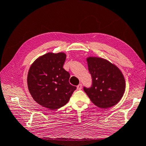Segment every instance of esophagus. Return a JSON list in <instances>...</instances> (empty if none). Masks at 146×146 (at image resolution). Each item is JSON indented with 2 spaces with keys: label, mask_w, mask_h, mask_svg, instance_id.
Segmentation results:
<instances>
[{
  "label": "esophagus",
  "mask_w": 146,
  "mask_h": 146,
  "mask_svg": "<svg viewBox=\"0 0 146 146\" xmlns=\"http://www.w3.org/2000/svg\"><path fill=\"white\" fill-rule=\"evenodd\" d=\"M82 88V85L80 84H79L78 86H77V89L78 90H81Z\"/></svg>",
  "instance_id": "obj_1"
}]
</instances>
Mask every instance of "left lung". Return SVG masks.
<instances>
[{
  "label": "left lung",
  "instance_id": "obj_1",
  "mask_svg": "<svg viewBox=\"0 0 146 146\" xmlns=\"http://www.w3.org/2000/svg\"><path fill=\"white\" fill-rule=\"evenodd\" d=\"M92 76L90 88L84 87L90 101L99 108L107 109L116 104L123 96L125 80L119 68L108 60L97 57L87 59Z\"/></svg>",
  "mask_w": 146,
  "mask_h": 146
}]
</instances>
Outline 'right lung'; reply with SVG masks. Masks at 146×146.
<instances>
[{
    "label": "right lung",
    "mask_w": 146,
    "mask_h": 146,
    "mask_svg": "<svg viewBox=\"0 0 146 146\" xmlns=\"http://www.w3.org/2000/svg\"><path fill=\"white\" fill-rule=\"evenodd\" d=\"M66 55L48 52L36 59L28 71V90L38 104L55 110L68 103L76 87L69 83L70 73L63 68Z\"/></svg>",
    "instance_id": "right-lung-1"
}]
</instances>
